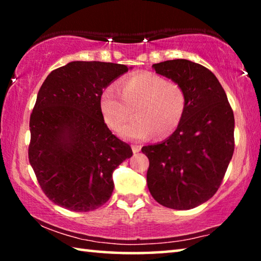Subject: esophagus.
Wrapping results in <instances>:
<instances>
[{
  "mask_svg": "<svg viewBox=\"0 0 261 261\" xmlns=\"http://www.w3.org/2000/svg\"><path fill=\"white\" fill-rule=\"evenodd\" d=\"M140 149H141L140 145H132V152H134L135 154L140 152Z\"/></svg>",
  "mask_w": 261,
  "mask_h": 261,
  "instance_id": "34e87169",
  "label": "esophagus"
}]
</instances>
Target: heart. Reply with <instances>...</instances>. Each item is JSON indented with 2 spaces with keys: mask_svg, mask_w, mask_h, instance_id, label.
<instances>
[{
  "mask_svg": "<svg viewBox=\"0 0 261 261\" xmlns=\"http://www.w3.org/2000/svg\"><path fill=\"white\" fill-rule=\"evenodd\" d=\"M121 93L109 86L101 95L100 105L106 123L113 129L122 125L135 109L137 116L118 130L123 138L141 140L154 132L165 137L182 121L187 107L184 90L159 74H134L122 82Z\"/></svg>",
  "mask_w": 261,
  "mask_h": 261,
  "instance_id": "b5f03b06",
  "label": "heart"
}]
</instances>
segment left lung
<instances>
[{"label":"left lung","instance_id":"obj_1","mask_svg":"<svg viewBox=\"0 0 261 261\" xmlns=\"http://www.w3.org/2000/svg\"><path fill=\"white\" fill-rule=\"evenodd\" d=\"M153 69L183 88L187 107L173 135L141 148L149 160L147 187L162 206L191 210L220 188L235 148V118L226 92L207 68L179 59Z\"/></svg>","mask_w":261,"mask_h":261}]
</instances>
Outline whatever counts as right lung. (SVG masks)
Here are the masks:
<instances>
[{
	"label": "right lung",
	"instance_id": "obj_1",
	"mask_svg": "<svg viewBox=\"0 0 261 261\" xmlns=\"http://www.w3.org/2000/svg\"><path fill=\"white\" fill-rule=\"evenodd\" d=\"M129 69L73 61L51 71L39 90L30 118L29 160L56 205L88 212L112 196L114 170L132 149L108 129L100 101L105 88Z\"/></svg>",
	"mask_w": 261,
	"mask_h": 261
}]
</instances>
